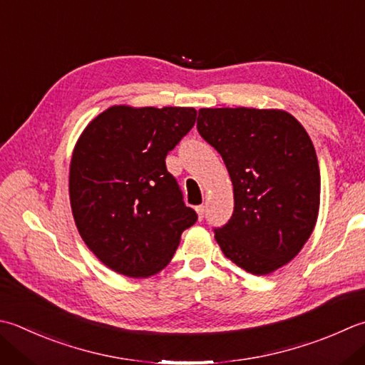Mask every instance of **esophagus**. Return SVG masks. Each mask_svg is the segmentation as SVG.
Returning <instances> with one entry per match:
<instances>
[{"mask_svg":"<svg viewBox=\"0 0 365 365\" xmlns=\"http://www.w3.org/2000/svg\"><path fill=\"white\" fill-rule=\"evenodd\" d=\"M196 212H197V217H199V220H202V218H204L205 207H204V205H197V207H196Z\"/></svg>","mask_w":365,"mask_h":365,"instance_id":"1","label":"esophagus"}]
</instances>
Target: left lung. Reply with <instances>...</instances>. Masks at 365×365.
Listing matches in <instances>:
<instances>
[{
    "label": "left lung",
    "instance_id": "1",
    "mask_svg": "<svg viewBox=\"0 0 365 365\" xmlns=\"http://www.w3.org/2000/svg\"><path fill=\"white\" fill-rule=\"evenodd\" d=\"M197 131L223 158L234 212L213 230L227 259L267 275L301 252L317 225L321 177L304 126L278 109H201Z\"/></svg>",
    "mask_w": 365,
    "mask_h": 365
}]
</instances>
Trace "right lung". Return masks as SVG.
I'll return each instance as SVG.
<instances>
[{
  "mask_svg": "<svg viewBox=\"0 0 365 365\" xmlns=\"http://www.w3.org/2000/svg\"><path fill=\"white\" fill-rule=\"evenodd\" d=\"M192 107L112 106L78 138L69 168L78 234L115 272L145 278L173 259L196 212L166 169V156L195 126Z\"/></svg>",
  "mask_w": 365,
  "mask_h": 365,
  "instance_id": "add662e5",
  "label": "right lung"
}]
</instances>
